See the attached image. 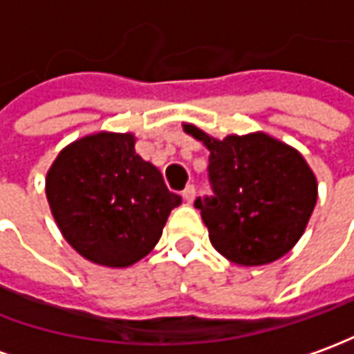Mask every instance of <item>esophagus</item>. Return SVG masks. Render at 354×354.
I'll return each instance as SVG.
<instances>
[{
	"instance_id": "obj_1",
	"label": "esophagus",
	"mask_w": 354,
	"mask_h": 354,
	"mask_svg": "<svg viewBox=\"0 0 354 354\" xmlns=\"http://www.w3.org/2000/svg\"><path fill=\"white\" fill-rule=\"evenodd\" d=\"M183 198H185V201H187V203H193L194 201V187L193 185H187V187H185V191H183Z\"/></svg>"
}]
</instances>
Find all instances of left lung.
<instances>
[{"mask_svg": "<svg viewBox=\"0 0 354 354\" xmlns=\"http://www.w3.org/2000/svg\"><path fill=\"white\" fill-rule=\"evenodd\" d=\"M183 130L210 151L212 198H196L214 249L227 261L259 267L281 259L302 238L317 203V179L304 156L267 132L214 138Z\"/></svg>", "mask_w": 354, "mask_h": 354, "instance_id": "obj_1", "label": "left lung"}]
</instances>
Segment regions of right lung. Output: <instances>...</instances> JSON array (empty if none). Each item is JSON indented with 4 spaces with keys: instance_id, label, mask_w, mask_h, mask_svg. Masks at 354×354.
<instances>
[{
    "instance_id": "1",
    "label": "right lung",
    "mask_w": 354,
    "mask_h": 354,
    "mask_svg": "<svg viewBox=\"0 0 354 354\" xmlns=\"http://www.w3.org/2000/svg\"><path fill=\"white\" fill-rule=\"evenodd\" d=\"M134 144L132 132L87 134L62 149L46 173L50 212L64 239L82 257L111 269L144 259L181 205Z\"/></svg>"
}]
</instances>
